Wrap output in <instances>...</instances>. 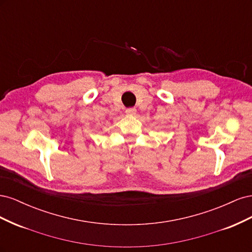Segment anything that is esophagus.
<instances>
[{"label":"esophagus","instance_id":"34e87169","mask_svg":"<svg viewBox=\"0 0 252 252\" xmlns=\"http://www.w3.org/2000/svg\"><path fill=\"white\" fill-rule=\"evenodd\" d=\"M125 112H126L127 116H134L135 112H136V109L135 108H127Z\"/></svg>","mask_w":252,"mask_h":252}]
</instances>
